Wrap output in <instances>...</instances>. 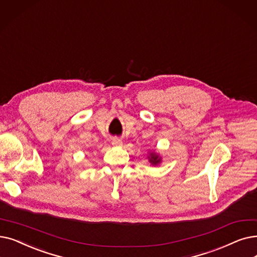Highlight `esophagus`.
Here are the masks:
<instances>
[{
	"mask_svg": "<svg viewBox=\"0 0 257 257\" xmlns=\"http://www.w3.org/2000/svg\"><path fill=\"white\" fill-rule=\"evenodd\" d=\"M111 144H112L114 147H119V146H121V145H122V142L119 139L114 138V139H112V142H111Z\"/></svg>",
	"mask_w": 257,
	"mask_h": 257,
	"instance_id": "34e87169",
	"label": "esophagus"
}]
</instances>
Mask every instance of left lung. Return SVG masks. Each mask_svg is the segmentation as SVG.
Here are the masks:
<instances>
[{
	"mask_svg": "<svg viewBox=\"0 0 257 257\" xmlns=\"http://www.w3.org/2000/svg\"><path fill=\"white\" fill-rule=\"evenodd\" d=\"M147 158H148L149 163L152 166H158V165H160L162 163V155L159 152H156L155 150H153V151L149 150Z\"/></svg>",
	"mask_w": 257,
	"mask_h": 257,
	"instance_id": "8db88e82",
	"label": "left lung"
}]
</instances>
